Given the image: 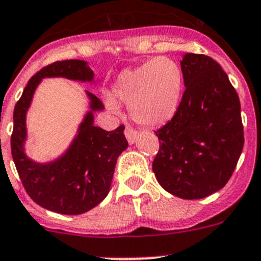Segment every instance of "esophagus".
I'll return each mask as SVG.
<instances>
[{
    "label": "esophagus",
    "mask_w": 261,
    "mask_h": 261,
    "mask_svg": "<svg viewBox=\"0 0 261 261\" xmlns=\"http://www.w3.org/2000/svg\"><path fill=\"white\" fill-rule=\"evenodd\" d=\"M125 136H126V139H127L128 143L134 144V143H135L136 136H138V131L134 130V128L130 127V126H126V128H125Z\"/></svg>",
    "instance_id": "esophagus-1"
}]
</instances>
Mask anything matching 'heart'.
<instances>
[{
	"label": "heart",
	"mask_w": 261,
	"mask_h": 261,
	"mask_svg": "<svg viewBox=\"0 0 261 261\" xmlns=\"http://www.w3.org/2000/svg\"><path fill=\"white\" fill-rule=\"evenodd\" d=\"M183 92V73L177 62L159 57L133 69L120 73L112 86V96L128 106L136 123L155 127L168 122L179 107ZM112 111L117 105L107 101Z\"/></svg>",
	"instance_id": "1"
}]
</instances>
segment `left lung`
Listing matches in <instances>:
<instances>
[{
  "label": "left lung",
  "instance_id": "8db88e82",
  "mask_svg": "<svg viewBox=\"0 0 261 261\" xmlns=\"http://www.w3.org/2000/svg\"><path fill=\"white\" fill-rule=\"evenodd\" d=\"M180 68L186 91L172 120L155 131L152 172L169 193L201 199L226 186L243 151L240 99L211 57L188 53Z\"/></svg>",
  "mask_w": 261,
  "mask_h": 261
}]
</instances>
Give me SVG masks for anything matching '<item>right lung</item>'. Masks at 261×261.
I'll list each match as a JSON object with an SVG mask.
<instances>
[{
	"mask_svg": "<svg viewBox=\"0 0 261 261\" xmlns=\"http://www.w3.org/2000/svg\"><path fill=\"white\" fill-rule=\"evenodd\" d=\"M45 77L91 82L93 72L83 60L51 63L30 78L14 110L11 154L26 193L35 203L62 215H81L105 199L111 187L117 158L126 147L125 126L106 131L93 125V112L103 110L101 99L87 91L91 109L68 151L55 162L39 164L23 152L26 139L25 116L34 92Z\"/></svg>",
	"mask_w": 261,
	"mask_h": 261,
	"instance_id": "right-lung-1",
	"label": "right lung"
}]
</instances>
